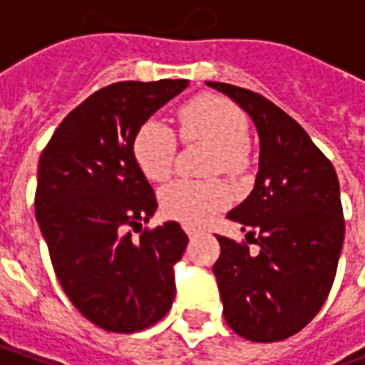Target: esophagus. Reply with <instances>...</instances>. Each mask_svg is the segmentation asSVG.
Masks as SVG:
<instances>
[{
    "label": "esophagus",
    "mask_w": 365,
    "mask_h": 365,
    "mask_svg": "<svg viewBox=\"0 0 365 365\" xmlns=\"http://www.w3.org/2000/svg\"><path fill=\"white\" fill-rule=\"evenodd\" d=\"M183 230L187 232V237H190V238L197 235V229H195V227H191V225H183Z\"/></svg>",
    "instance_id": "34e87169"
}]
</instances>
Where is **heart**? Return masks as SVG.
Masks as SVG:
<instances>
[{"instance_id":"1","label":"heart","mask_w":365,"mask_h":365,"mask_svg":"<svg viewBox=\"0 0 365 365\" xmlns=\"http://www.w3.org/2000/svg\"><path fill=\"white\" fill-rule=\"evenodd\" d=\"M180 127L185 143L213 146L209 172L242 174L248 166L246 133L248 120L240 107L225 97L199 96L180 109ZM178 140L162 120L148 119L138 127L133 140V156L138 170L150 182H162L172 174ZM230 191L221 180H174L160 191L162 211L187 225H203L229 203Z\"/></svg>"}]
</instances>
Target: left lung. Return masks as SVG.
<instances>
[{
    "label": "left lung",
    "instance_id": "obj_1",
    "mask_svg": "<svg viewBox=\"0 0 365 365\" xmlns=\"http://www.w3.org/2000/svg\"><path fill=\"white\" fill-rule=\"evenodd\" d=\"M205 83L248 113L260 138L254 190L227 215L258 252L217 235L213 274L225 321L252 342L285 340L313 321L336 275L344 242L336 172L305 128L266 97Z\"/></svg>",
    "mask_w": 365,
    "mask_h": 365
}]
</instances>
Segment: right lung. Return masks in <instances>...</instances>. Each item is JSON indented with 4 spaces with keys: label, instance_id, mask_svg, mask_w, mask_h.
<instances>
[{
    "label": "right lung",
    "instance_id": "1",
    "mask_svg": "<svg viewBox=\"0 0 365 365\" xmlns=\"http://www.w3.org/2000/svg\"><path fill=\"white\" fill-rule=\"evenodd\" d=\"M187 86H107L68 113L38 160L35 213L54 274L72 305L109 332L148 329L175 297L174 266L187 235L166 221L130 237L158 207L133 140L144 120Z\"/></svg>",
    "mask_w": 365,
    "mask_h": 365
}]
</instances>
